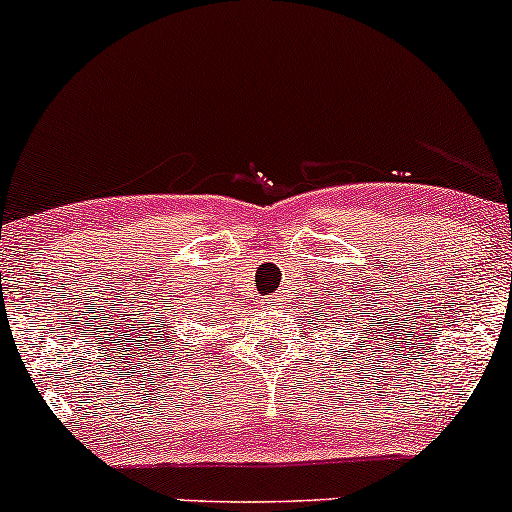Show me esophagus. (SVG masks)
<instances>
[{"label":"esophagus","instance_id":"obj_1","mask_svg":"<svg viewBox=\"0 0 512 512\" xmlns=\"http://www.w3.org/2000/svg\"><path fill=\"white\" fill-rule=\"evenodd\" d=\"M276 305H279V298H264V301H262V310H274L276 308Z\"/></svg>","mask_w":512,"mask_h":512}]
</instances>
